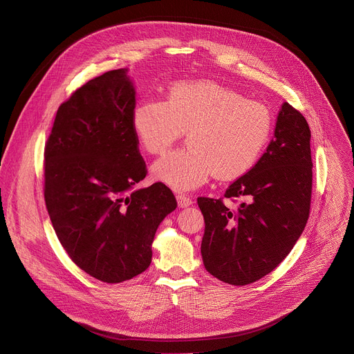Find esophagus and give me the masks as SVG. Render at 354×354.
Instances as JSON below:
<instances>
[{"instance_id":"obj_1","label":"esophagus","mask_w":354,"mask_h":354,"mask_svg":"<svg viewBox=\"0 0 354 354\" xmlns=\"http://www.w3.org/2000/svg\"><path fill=\"white\" fill-rule=\"evenodd\" d=\"M176 200H178V205H179L180 208H186V207H189V205L193 204V200H192L190 197H187L186 194H178V196H176Z\"/></svg>"}]
</instances>
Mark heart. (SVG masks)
Returning a JSON list of instances; mask_svg holds the SVG:
<instances>
[{"mask_svg": "<svg viewBox=\"0 0 354 354\" xmlns=\"http://www.w3.org/2000/svg\"><path fill=\"white\" fill-rule=\"evenodd\" d=\"M132 129L149 154L165 153L187 131V147L151 167L156 180L190 190L212 175L236 179L260 160L272 131L268 108L214 80L174 83L165 101L145 100L132 111Z\"/></svg>", "mask_w": 354, "mask_h": 354, "instance_id": "heart-1", "label": "heart"}]
</instances>
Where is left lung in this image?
Here are the masks:
<instances>
[{
  "label": "left lung",
  "instance_id": "left-lung-1",
  "mask_svg": "<svg viewBox=\"0 0 354 354\" xmlns=\"http://www.w3.org/2000/svg\"><path fill=\"white\" fill-rule=\"evenodd\" d=\"M310 139L306 118L283 102L267 151L223 194L239 207L197 198L205 223L201 257L212 277L236 286L253 283L290 253L310 214Z\"/></svg>",
  "mask_w": 354,
  "mask_h": 354
}]
</instances>
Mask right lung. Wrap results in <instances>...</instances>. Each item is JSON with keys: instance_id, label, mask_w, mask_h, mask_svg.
I'll use <instances>...</instances> for the list:
<instances>
[{"instance_id": "add662e5", "label": "right lung", "mask_w": 354, "mask_h": 354, "mask_svg": "<svg viewBox=\"0 0 354 354\" xmlns=\"http://www.w3.org/2000/svg\"><path fill=\"white\" fill-rule=\"evenodd\" d=\"M128 69L88 80L57 111L44 149V198L71 260L118 283L146 271L158 225L176 208L169 187H136L147 169L132 129Z\"/></svg>"}]
</instances>
